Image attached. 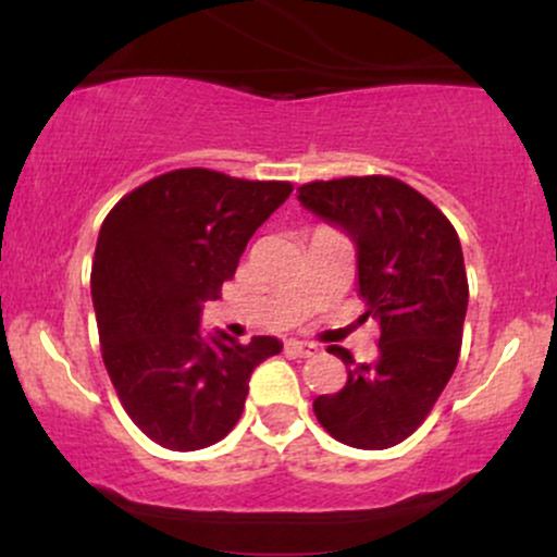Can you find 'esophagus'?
<instances>
[{
  "instance_id": "obj_1",
  "label": "esophagus",
  "mask_w": 557,
  "mask_h": 557,
  "mask_svg": "<svg viewBox=\"0 0 557 557\" xmlns=\"http://www.w3.org/2000/svg\"><path fill=\"white\" fill-rule=\"evenodd\" d=\"M285 350L290 356H298V359H311V356L319 354L317 343H306V341H287Z\"/></svg>"
}]
</instances>
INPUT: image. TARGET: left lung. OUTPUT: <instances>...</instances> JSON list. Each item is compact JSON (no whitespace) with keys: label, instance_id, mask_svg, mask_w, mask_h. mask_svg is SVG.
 <instances>
[{"label":"left lung","instance_id":"left-lung-1","mask_svg":"<svg viewBox=\"0 0 557 557\" xmlns=\"http://www.w3.org/2000/svg\"><path fill=\"white\" fill-rule=\"evenodd\" d=\"M298 201L354 243L363 319L380 322L369 363L330 350L348 382L319 395L314 413L341 443L385 450L417 432L458 363L469 306L461 240L432 201L395 177L317 181L300 185Z\"/></svg>","mask_w":557,"mask_h":557}]
</instances>
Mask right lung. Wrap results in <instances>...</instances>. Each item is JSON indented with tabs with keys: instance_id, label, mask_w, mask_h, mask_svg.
Listing matches in <instances>:
<instances>
[{
	"instance_id": "1",
	"label": "right lung",
	"mask_w": 557,
	"mask_h": 557,
	"mask_svg": "<svg viewBox=\"0 0 557 557\" xmlns=\"http://www.w3.org/2000/svg\"><path fill=\"white\" fill-rule=\"evenodd\" d=\"M290 183L190 168L120 198L99 230L91 298L101 356L127 417L170 450H201L238 424L248 380L283 343L201 330L207 300L233 280L248 240Z\"/></svg>"
}]
</instances>
